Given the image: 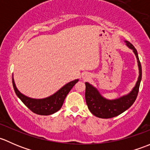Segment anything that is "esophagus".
I'll return each mask as SVG.
<instances>
[{
    "mask_svg": "<svg viewBox=\"0 0 150 150\" xmlns=\"http://www.w3.org/2000/svg\"><path fill=\"white\" fill-rule=\"evenodd\" d=\"M88 78H90V75H88V74H84V75H83V80L88 79Z\"/></svg>",
    "mask_w": 150,
    "mask_h": 150,
    "instance_id": "esophagus-1",
    "label": "esophagus"
}]
</instances>
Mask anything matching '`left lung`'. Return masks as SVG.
Instances as JSON below:
<instances>
[{
	"instance_id": "left-lung-1",
	"label": "left lung",
	"mask_w": 150,
	"mask_h": 150,
	"mask_svg": "<svg viewBox=\"0 0 150 150\" xmlns=\"http://www.w3.org/2000/svg\"><path fill=\"white\" fill-rule=\"evenodd\" d=\"M127 46L133 50L137 59L139 75L138 81L133 90L127 95L116 99H107L100 94L97 89L93 87L88 83H86V104L88 110L93 115L100 118H111L119 115L121 113L128 110L135 102L138 95L139 86L142 80V65L139 59L138 53L135 47L133 46L129 41L125 40Z\"/></svg>"
}]
</instances>
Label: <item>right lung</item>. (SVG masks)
I'll return each mask as SVG.
<instances>
[{
  "mask_svg": "<svg viewBox=\"0 0 150 150\" xmlns=\"http://www.w3.org/2000/svg\"><path fill=\"white\" fill-rule=\"evenodd\" d=\"M78 79L68 83L65 86L60 88L57 93L45 99H36L28 97L19 91L16 87L13 78H12L13 87L16 96L21 99L22 102L34 113L40 115H49L54 114L59 110L62 106L67 95L68 94L72 88L78 83Z\"/></svg>",
  "mask_w": 150,
  "mask_h": 150,
  "instance_id": "1",
  "label": "right lung"
}]
</instances>
